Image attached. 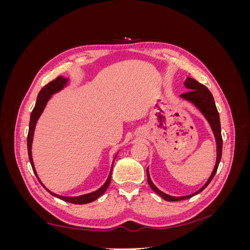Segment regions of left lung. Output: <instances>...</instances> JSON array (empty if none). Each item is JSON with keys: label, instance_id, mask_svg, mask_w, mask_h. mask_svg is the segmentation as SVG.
I'll list each match as a JSON object with an SVG mask.
<instances>
[{"label": "left lung", "instance_id": "8db88e82", "mask_svg": "<svg viewBox=\"0 0 250 250\" xmlns=\"http://www.w3.org/2000/svg\"><path fill=\"white\" fill-rule=\"evenodd\" d=\"M185 85L186 87L188 89V93H185L183 95H180L181 98L184 99L192 102L196 107H197L201 112L202 115L206 117V119L208 121V123L211 127V130L214 132L215 139H216V143H217V161H216V165L215 168L211 172V175L209 176L208 180L207 181V184L204 185L199 191H197L194 194H191L188 196H183V197H174V196H170L165 194L164 192H162L161 190L153 185L152 181H151L150 175H149V171L147 169V177H148V184L151 187L152 190L163 197L165 200L167 201H180V200H185L188 198H191L192 196L200 193L201 191H203L206 188L208 184L211 181V179L214 178L215 174L217 172L219 163L221 161V155H222V135H221V125H220V118H219V112L217 110L216 104L214 101V97L211 95V93L208 89L207 86H204L201 83H199L198 81H196L193 78L188 77L187 80L185 81Z\"/></svg>", "mask_w": 250, "mask_h": 250}]
</instances>
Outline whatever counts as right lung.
I'll return each instance as SVG.
<instances>
[{
  "instance_id": "right-lung-1",
  "label": "right lung",
  "mask_w": 250,
  "mask_h": 250,
  "mask_svg": "<svg viewBox=\"0 0 250 250\" xmlns=\"http://www.w3.org/2000/svg\"><path fill=\"white\" fill-rule=\"evenodd\" d=\"M67 79L63 78L62 76H59L57 77L55 80H53L51 82H49L47 85H44L42 90L40 92L39 96H37V100L35 103V106L31 112V117H30V124H29V131H28V138H27V146H28V155H29V160H30V164L32 166V169L33 172L36 175L37 179L40 180L39 176H37L35 168H34V164H33V160H32V154H31V147H32V140H33V133H34V129H35V125L37 120H39L40 116L42 115V112L46 106V104L48 102V100L51 98V96L53 94L57 93L58 90H60L62 88H63V86L66 84ZM111 171H112V167L110 170V173L108 175V178L106 180V183H105L99 190H97L93 193H89V194H85V195H81V196H77V197H65V196H60L57 194L52 193L51 191H49L48 188L44 187L42 181L40 180V183L42 184V186L46 188V190L53 196H55V197L62 199L63 201L66 202H70V203H75V204H85V203H89V202H93L95 201L97 198H99L100 196L106 191V188H108L109 184H110V179H111Z\"/></svg>"
}]
</instances>
